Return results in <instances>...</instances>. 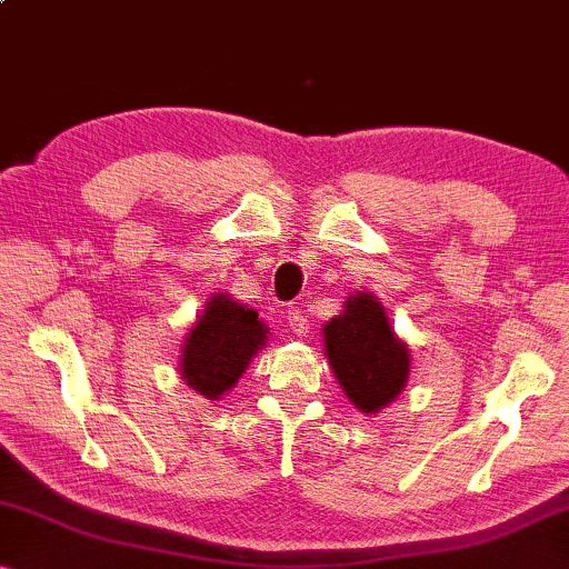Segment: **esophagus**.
Masks as SVG:
<instances>
[{"label":"esophagus","instance_id":"esophagus-1","mask_svg":"<svg viewBox=\"0 0 569 569\" xmlns=\"http://www.w3.org/2000/svg\"><path fill=\"white\" fill-rule=\"evenodd\" d=\"M284 318H287V326H290V330L295 336H300V338H305L310 333V318H308V310L305 308H300V305H297V308H290L284 312Z\"/></svg>","mask_w":569,"mask_h":569}]
</instances>
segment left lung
<instances>
[{"mask_svg": "<svg viewBox=\"0 0 569 569\" xmlns=\"http://www.w3.org/2000/svg\"><path fill=\"white\" fill-rule=\"evenodd\" d=\"M322 346L340 389L363 415L381 412L405 391L412 351L373 292L346 297L343 312L322 326Z\"/></svg>", "mask_w": 569, "mask_h": 569, "instance_id": "1", "label": "left lung"}]
</instances>
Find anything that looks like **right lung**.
I'll use <instances>...</instances> for the list:
<instances>
[{
  "label": "right lung",
  "mask_w": 569,
  "mask_h": 569,
  "mask_svg": "<svg viewBox=\"0 0 569 569\" xmlns=\"http://www.w3.org/2000/svg\"><path fill=\"white\" fill-rule=\"evenodd\" d=\"M269 326L259 312L226 292L208 297L203 312L180 343V379L200 397L218 401L231 391L267 346Z\"/></svg>",
  "instance_id": "1"
}]
</instances>
